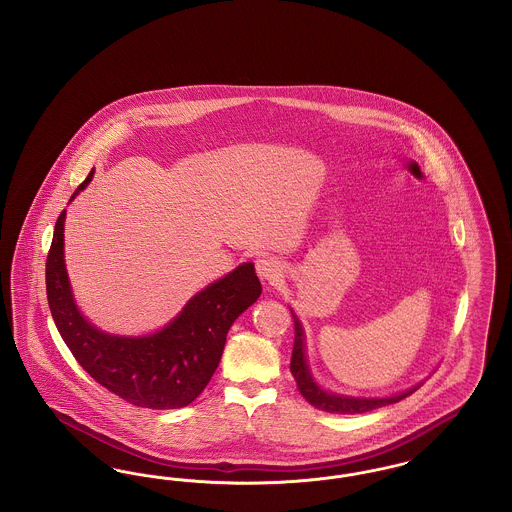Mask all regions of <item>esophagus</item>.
Segmentation results:
<instances>
[{
    "label": "esophagus",
    "mask_w": 512,
    "mask_h": 512,
    "mask_svg": "<svg viewBox=\"0 0 512 512\" xmlns=\"http://www.w3.org/2000/svg\"><path fill=\"white\" fill-rule=\"evenodd\" d=\"M255 267H257V274H259L263 280L270 282V284H274V282L282 276V265H280V261L274 259V257H268V255L259 257V259L255 261Z\"/></svg>",
    "instance_id": "obj_1"
}]
</instances>
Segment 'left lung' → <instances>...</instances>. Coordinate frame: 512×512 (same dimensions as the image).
<instances>
[{"mask_svg":"<svg viewBox=\"0 0 512 512\" xmlns=\"http://www.w3.org/2000/svg\"><path fill=\"white\" fill-rule=\"evenodd\" d=\"M293 324H295V340H293L292 370L295 384L299 393L320 411L334 414H359L378 409V407H386L391 403H397L401 399H405L407 395H411L413 391L418 390L420 386H414L411 390L395 393L390 397H351V395H340V393H332V391L322 390L315 382L309 365H307V349H305V332L303 326L299 322L297 315L293 313Z\"/></svg>","mask_w":512,"mask_h":512,"instance_id":"8db88e82","label":"left lung"}]
</instances>
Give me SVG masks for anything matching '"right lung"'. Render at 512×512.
<instances>
[{
    "mask_svg": "<svg viewBox=\"0 0 512 512\" xmlns=\"http://www.w3.org/2000/svg\"><path fill=\"white\" fill-rule=\"evenodd\" d=\"M94 176L76 188L71 201ZM65 217L59 215L46 261L49 311L74 359L98 384L144 409H180L205 390L215 374L234 320L261 295L253 263L195 293L155 334L128 338L98 330L78 311L65 268Z\"/></svg>",
    "mask_w": 512,
    "mask_h": 512,
    "instance_id": "obj_1",
    "label": "right lung"
}]
</instances>
